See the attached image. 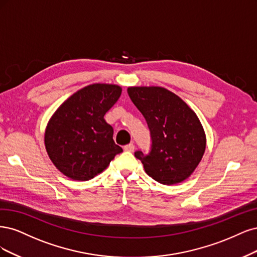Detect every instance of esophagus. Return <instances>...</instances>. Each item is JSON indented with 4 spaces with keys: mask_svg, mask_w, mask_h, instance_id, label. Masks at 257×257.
<instances>
[{
    "mask_svg": "<svg viewBox=\"0 0 257 257\" xmlns=\"http://www.w3.org/2000/svg\"><path fill=\"white\" fill-rule=\"evenodd\" d=\"M123 151H125V152H134L135 151V145L132 143L127 144V145L123 146Z\"/></svg>",
    "mask_w": 257,
    "mask_h": 257,
    "instance_id": "obj_1",
    "label": "esophagus"
}]
</instances>
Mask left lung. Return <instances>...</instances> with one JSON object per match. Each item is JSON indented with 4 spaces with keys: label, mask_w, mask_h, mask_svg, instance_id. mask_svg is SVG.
I'll use <instances>...</instances> for the list:
<instances>
[{
    "label": "left lung",
    "mask_w": 257,
    "mask_h": 257,
    "mask_svg": "<svg viewBox=\"0 0 257 257\" xmlns=\"http://www.w3.org/2000/svg\"><path fill=\"white\" fill-rule=\"evenodd\" d=\"M127 92L144 116L152 138L150 153L137 151L135 156L158 183H181L193 173L205 153L206 137L196 114L163 87H129Z\"/></svg>",
    "instance_id": "8db88e82"
}]
</instances>
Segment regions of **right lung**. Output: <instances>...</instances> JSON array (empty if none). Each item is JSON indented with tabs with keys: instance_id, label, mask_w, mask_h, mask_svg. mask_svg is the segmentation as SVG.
<instances>
[{
	"instance_id": "1",
	"label": "right lung",
	"mask_w": 257,
	"mask_h": 257,
	"mask_svg": "<svg viewBox=\"0 0 257 257\" xmlns=\"http://www.w3.org/2000/svg\"><path fill=\"white\" fill-rule=\"evenodd\" d=\"M120 94L117 85H88L53 114L45 144L51 161L64 175L74 180L92 179L122 152L114 142L112 126L103 118Z\"/></svg>"
}]
</instances>
